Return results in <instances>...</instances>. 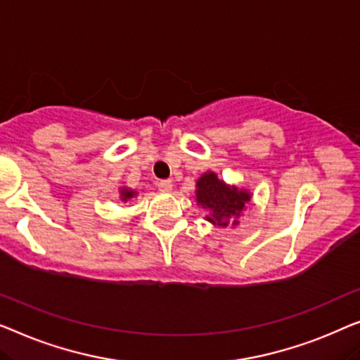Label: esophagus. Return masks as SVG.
I'll return each mask as SVG.
<instances>
[{
	"label": "esophagus",
	"instance_id": "esophagus-1",
	"mask_svg": "<svg viewBox=\"0 0 360 360\" xmlns=\"http://www.w3.org/2000/svg\"><path fill=\"white\" fill-rule=\"evenodd\" d=\"M158 189L161 192H171L173 191V182H171L169 179H163L158 182Z\"/></svg>",
	"mask_w": 360,
	"mask_h": 360
}]
</instances>
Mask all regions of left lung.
<instances>
[{"label":"left lung","mask_w":360,"mask_h":360,"mask_svg":"<svg viewBox=\"0 0 360 360\" xmlns=\"http://www.w3.org/2000/svg\"><path fill=\"white\" fill-rule=\"evenodd\" d=\"M252 194L245 187L226 184L214 171L195 181V202L207 212L205 220L220 229H236Z\"/></svg>","instance_id":"8db88e82"}]
</instances>
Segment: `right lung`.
I'll list each match as a JSON object with an SVG mask.
<instances>
[{
  "mask_svg": "<svg viewBox=\"0 0 360 360\" xmlns=\"http://www.w3.org/2000/svg\"><path fill=\"white\" fill-rule=\"evenodd\" d=\"M136 195H139V192L134 191V189H130V187H127V186L119 187V200L122 202V204H125V202H129L130 199H134V197H136Z\"/></svg>",
  "mask_w": 360,
  "mask_h": 360,
  "instance_id": "right-lung-1",
  "label": "right lung"
}]
</instances>
